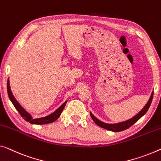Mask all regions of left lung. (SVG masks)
<instances>
[{"label":"left lung","mask_w":161,"mask_h":161,"mask_svg":"<svg viewBox=\"0 0 161 161\" xmlns=\"http://www.w3.org/2000/svg\"><path fill=\"white\" fill-rule=\"evenodd\" d=\"M153 91L151 93V96L148 100L147 103L145 104V106L142 108V110L140 111L139 113H137V114L134 116L132 118L130 119L124 121V122H121L119 123H114V124H108V123H106L103 122L102 121H101L98 119L96 118L94 115L92 113L90 112V115L92 119L93 120L96 125L98 126H99L100 127H102L103 129H106L107 130L109 131H112V132H120V131H123L128 129V128L130 127L131 126L134 125L135 122H137L140 119L144 116L146 112H147L148 108H149L150 104H151L152 100H153Z\"/></svg>","instance_id":"obj_1"}]
</instances>
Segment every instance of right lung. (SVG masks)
Returning <instances> with one entry per match:
<instances>
[{
    "label": "right lung",
    "mask_w": 161,
    "mask_h": 161,
    "mask_svg": "<svg viewBox=\"0 0 161 161\" xmlns=\"http://www.w3.org/2000/svg\"><path fill=\"white\" fill-rule=\"evenodd\" d=\"M7 91H8V95L10 100H11L12 103H13L15 108H16V110L18 111L19 113L20 114L21 117L24 118V119H25L26 122H29V123L33 124V125H46V124L55 122V120H57L59 117H60L63 108H65V106L66 105L67 101H65L60 107L57 108L55 112L51 113L50 114L45 116V117H43L34 119L32 117L31 114H30L27 111H26V109H24L23 106H21L20 103L18 102V101L16 99V98L14 97L13 93H12V91L11 90V87H10L9 78H8V82H7Z\"/></svg>",
    "instance_id": "add662e5"
}]
</instances>
